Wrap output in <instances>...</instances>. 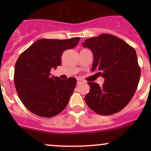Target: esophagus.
I'll list each match as a JSON object with an SVG mask.
<instances>
[{"label":"esophagus","instance_id":"obj_1","mask_svg":"<svg viewBox=\"0 0 151 151\" xmlns=\"http://www.w3.org/2000/svg\"><path fill=\"white\" fill-rule=\"evenodd\" d=\"M84 83V80L81 78H77V84H81V83Z\"/></svg>","mask_w":151,"mask_h":151}]
</instances>
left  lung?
Masks as SVG:
<instances>
[{
	"label": "left lung",
	"instance_id": "left-lung-1",
	"mask_svg": "<svg viewBox=\"0 0 151 151\" xmlns=\"http://www.w3.org/2000/svg\"><path fill=\"white\" fill-rule=\"evenodd\" d=\"M83 46L93 55L91 70L105 79L101 86L88 82L90 92L85 96L88 106L101 115L122 110L134 95L140 79V67L134 49L113 35L104 33L85 40Z\"/></svg>",
	"mask_w": 151,
	"mask_h": 151
}]
</instances>
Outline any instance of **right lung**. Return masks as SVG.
Wrapping results in <instances>:
<instances>
[{
    "label": "right lung",
    "mask_w": 151,
    "mask_h": 151,
    "mask_svg": "<svg viewBox=\"0 0 151 151\" xmlns=\"http://www.w3.org/2000/svg\"><path fill=\"white\" fill-rule=\"evenodd\" d=\"M79 41L80 38L39 39L19 56L14 83L21 101L32 113L52 118L66 108L77 80L50 77V71L61 65L63 51L74 48Z\"/></svg>",
    "instance_id": "obj_1"
}]
</instances>
